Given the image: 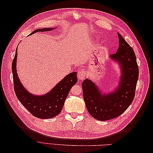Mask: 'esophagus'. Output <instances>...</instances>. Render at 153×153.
Wrapping results in <instances>:
<instances>
[{
    "mask_svg": "<svg viewBox=\"0 0 153 153\" xmlns=\"http://www.w3.org/2000/svg\"><path fill=\"white\" fill-rule=\"evenodd\" d=\"M78 78L80 80H83L85 78L86 76V72L84 70H80L78 72Z\"/></svg>",
    "mask_w": 153,
    "mask_h": 153,
    "instance_id": "1",
    "label": "esophagus"
}]
</instances>
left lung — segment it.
I'll return each instance as SVG.
<instances>
[{"mask_svg":"<svg viewBox=\"0 0 153 153\" xmlns=\"http://www.w3.org/2000/svg\"><path fill=\"white\" fill-rule=\"evenodd\" d=\"M119 47L110 57L121 65L122 76L119 85L113 93L102 94L91 80L82 84L83 96L88 112L99 121H107L125 112L135 98L138 78V67L135 52L121 35L118 33Z\"/></svg>","mask_w":153,"mask_h":153,"instance_id":"obj_1","label":"left lung"}]
</instances>
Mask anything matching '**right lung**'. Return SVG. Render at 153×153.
Listing matches in <instances>:
<instances>
[{"label": "right lung", "mask_w": 153, "mask_h": 153, "mask_svg": "<svg viewBox=\"0 0 153 153\" xmlns=\"http://www.w3.org/2000/svg\"><path fill=\"white\" fill-rule=\"evenodd\" d=\"M53 29L43 28L37 29L30 34L37 32L49 31ZM17 48L12 62L14 90L20 102L33 116L39 119H50L61 112L71 88L78 81L77 73H71L60 82L47 94L37 96L27 92L22 85L16 73Z\"/></svg>", "instance_id": "add662e5"}]
</instances>
